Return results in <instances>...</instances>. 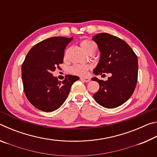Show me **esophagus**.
<instances>
[{
    "label": "esophagus",
    "mask_w": 157,
    "mask_h": 157,
    "mask_svg": "<svg viewBox=\"0 0 157 157\" xmlns=\"http://www.w3.org/2000/svg\"><path fill=\"white\" fill-rule=\"evenodd\" d=\"M80 79H81V80H83L85 82H88L90 81V78H87V77H85V78H84V77H81Z\"/></svg>",
    "instance_id": "esophagus-1"
}]
</instances>
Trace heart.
Listing matches in <instances>:
<instances>
[{"label": "heart", "instance_id": "heart-1", "mask_svg": "<svg viewBox=\"0 0 157 157\" xmlns=\"http://www.w3.org/2000/svg\"><path fill=\"white\" fill-rule=\"evenodd\" d=\"M80 46L83 50L87 52L91 48L95 47V45L91 41L88 40V39H84L80 41ZM89 68V66L87 64H75L71 67V71L74 75L84 76L87 74Z\"/></svg>", "mask_w": 157, "mask_h": 157}]
</instances>
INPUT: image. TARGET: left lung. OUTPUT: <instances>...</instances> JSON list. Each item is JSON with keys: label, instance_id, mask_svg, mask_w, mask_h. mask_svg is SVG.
Returning a JSON list of instances; mask_svg holds the SVG:
<instances>
[{"label": "left lung", "instance_id": "left-lung-1", "mask_svg": "<svg viewBox=\"0 0 157 157\" xmlns=\"http://www.w3.org/2000/svg\"><path fill=\"white\" fill-rule=\"evenodd\" d=\"M97 44L100 57L95 75L111 73L107 81L91 78L100 84L94 95L98 104L111 109L123 105L132 96L138 78V59L132 48L118 37L108 33L95 34L92 38Z\"/></svg>", "mask_w": 157, "mask_h": 157}]
</instances>
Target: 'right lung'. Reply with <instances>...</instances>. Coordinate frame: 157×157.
<instances>
[{"instance_id":"add662e5","label":"right lung","mask_w":157,"mask_h":157,"mask_svg":"<svg viewBox=\"0 0 157 157\" xmlns=\"http://www.w3.org/2000/svg\"><path fill=\"white\" fill-rule=\"evenodd\" d=\"M73 37L46 39L32 48L22 64V80L26 97L38 109L50 112L59 109L72 84L79 79L67 75L62 82L52 73L63 63L64 50Z\"/></svg>"}]
</instances>
